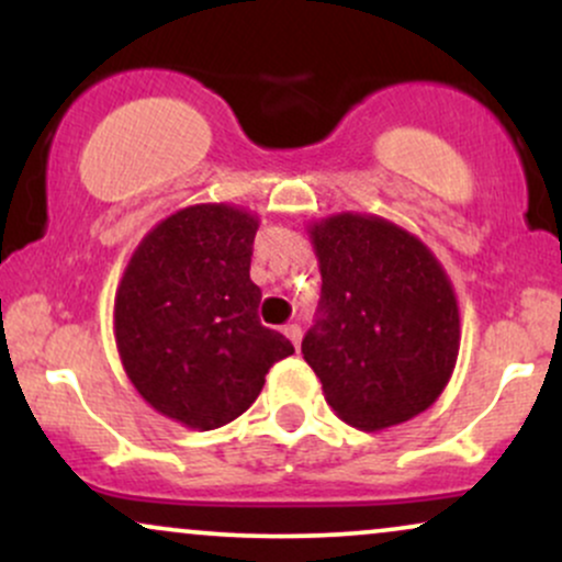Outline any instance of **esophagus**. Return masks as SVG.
Instances as JSON below:
<instances>
[{
    "mask_svg": "<svg viewBox=\"0 0 562 562\" xmlns=\"http://www.w3.org/2000/svg\"><path fill=\"white\" fill-rule=\"evenodd\" d=\"M285 335L290 338V344L299 348V344H301V327L299 325H285Z\"/></svg>",
    "mask_w": 562,
    "mask_h": 562,
    "instance_id": "esophagus-1",
    "label": "esophagus"
}]
</instances>
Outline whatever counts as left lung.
Wrapping results in <instances>:
<instances>
[{
	"mask_svg": "<svg viewBox=\"0 0 562 562\" xmlns=\"http://www.w3.org/2000/svg\"><path fill=\"white\" fill-rule=\"evenodd\" d=\"M319 261V319L301 353L327 404L359 430L412 420L447 389L460 353V306L420 237L372 214L308 224Z\"/></svg>",
	"mask_w": 562,
	"mask_h": 562,
	"instance_id": "1",
	"label": "left lung"
}]
</instances>
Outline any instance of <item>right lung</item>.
<instances>
[{"label":"right lung","mask_w":562,"mask_h":562,"mask_svg":"<svg viewBox=\"0 0 562 562\" xmlns=\"http://www.w3.org/2000/svg\"><path fill=\"white\" fill-rule=\"evenodd\" d=\"M259 216L187 205L142 237L115 290L121 364L153 409L192 430L240 417L293 344L259 322L250 280Z\"/></svg>","instance_id":"right-lung-1"}]
</instances>
